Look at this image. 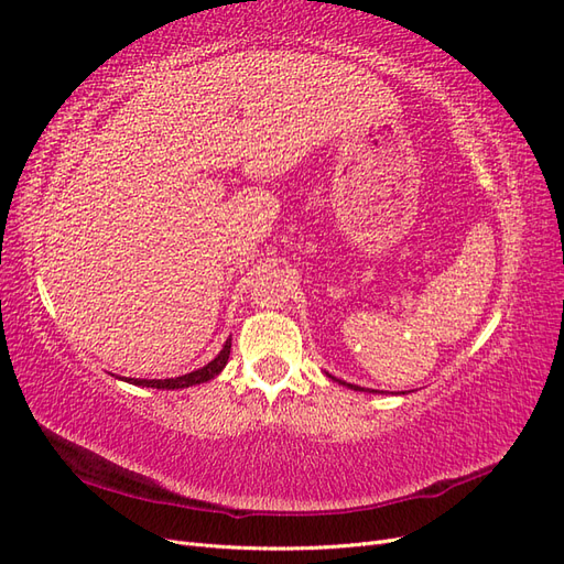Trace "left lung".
I'll use <instances>...</instances> for the list:
<instances>
[{"label": "left lung", "instance_id": "1", "mask_svg": "<svg viewBox=\"0 0 564 564\" xmlns=\"http://www.w3.org/2000/svg\"><path fill=\"white\" fill-rule=\"evenodd\" d=\"M327 377L332 379V381H336V383H340V386H348V388H352V390H365V388H360V386H352V383H346V381H340V379H336V377H332V373H327ZM369 392H377V390H369ZM383 392V390H381Z\"/></svg>", "mask_w": 564, "mask_h": 564}]
</instances>
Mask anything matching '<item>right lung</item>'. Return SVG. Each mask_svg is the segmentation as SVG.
<instances>
[{
    "label": "right lung",
    "mask_w": 564,
    "mask_h": 564,
    "mask_svg": "<svg viewBox=\"0 0 564 564\" xmlns=\"http://www.w3.org/2000/svg\"><path fill=\"white\" fill-rule=\"evenodd\" d=\"M230 348H232V338H228L220 352L214 357L209 365H204L191 373H183V377L176 379H124L133 386H143V388H158V390H178V388H191V386H199V383H207L214 377H218L224 367L228 365V357H230Z\"/></svg>",
    "instance_id": "1"
}]
</instances>
